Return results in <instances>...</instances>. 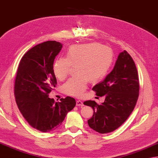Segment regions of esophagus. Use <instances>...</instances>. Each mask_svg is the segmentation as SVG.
Here are the masks:
<instances>
[{"instance_id":"34e87169","label":"esophagus","mask_w":158,"mask_h":158,"mask_svg":"<svg viewBox=\"0 0 158 158\" xmlns=\"http://www.w3.org/2000/svg\"><path fill=\"white\" fill-rule=\"evenodd\" d=\"M76 106H83L82 102L80 101V100H77L76 101Z\"/></svg>"}]
</instances>
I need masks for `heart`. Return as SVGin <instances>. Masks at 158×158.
<instances>
[{
    "instance_id": "heart-1",
    "label": "heart",
    "mask_w": 158,
    "mask_h": 158,
    "mask_svg": "<svg viewBox=\"0 0 158 158\" xmlns=\"http://www.w3.org/2000/svg\"><path fill=\"white\" fill-rule=\"evenodd\" d=\"M113 60V53L110 48L97 43L76 44L71 46L65 58L56 59L52 70L57 79L63 80L69 73L71 66H75V77L69 78L63 85L67 95L80 97L85 91L89 80L96 82L108 72Z\"/></svg>"
}]
</instances>
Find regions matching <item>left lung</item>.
Masks as SVG:
<instances>
[{
  "mask_svg": "<svg viewBox=\"0 0 158 158\" xmlns=\"http://www.w3.org/2000/svg\"><path fill=\"white\" fill-rule=\"evenodd\" d=\"M98 96L106 95L104 102L86 101L93 108L89 126L100 134L113 131L127 119L139 95V80L136 65L127 51L118 54L112 72L92 89Z\"/></svg>",
  "mask_w": 158,
  "mask_h": 158,
  "instance_id": "1",
  "label": "left lung"
}]
</instances>
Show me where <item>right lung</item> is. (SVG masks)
<instances>
[{"label":"right lung","instance_id":"obj_1","mask_svg":"<svg viewBox=\"0 0 158 158\" xmlns=\"http://www.w3.org/2000/svg\"><path fill=\"white\" fill-rule=\"evenodd\" d=\"M62 47L56 41L36 45L22 56L15 77L14 94L19 110L31 126L43 132L59 127L76 104L68 96L60 102L48 98L56 84L54 60Z\"/></svg>","mask_w":158,"mask_h":158}]
</instances>
